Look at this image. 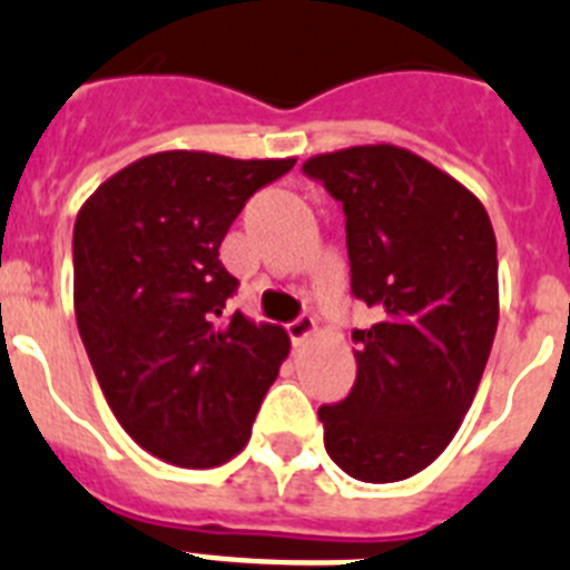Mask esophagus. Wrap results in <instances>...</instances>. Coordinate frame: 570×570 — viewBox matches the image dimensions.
Instances as JSON below:
<instances>
[{"label": "esophagus", "instance_id": "34e87169", "mask_svg": "<svg viewBox=\"0 0 570 570\" xmlns=\"http://www.w3.org/2000/svg\"><path fill=\"white\" fill-rule=\"evenodd\" d=\"M286 333H289L292 346H301L315 333V321L309 318V315H301V318H295L292 324H286Z\"/></svg>", "mask_w": 570, "mask_h": 570}]
</instances>
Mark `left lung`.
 <instances>
[{"label":"left lung","mask_w":570,"mask_h":570,"mask_svg":"<svg viewBox=\"0 0 570 570\" xmlns=\"http://www.w3.org/2000/svg\"><path fill=\"white\" fill-rule=\"evenodd\" d=\"M346 217L350 289L375 309L353 330L358 373L321 404L324 448L358 482H402L450 444L499 324L497 235L482 203L395 146L304 163Z\"/></svg>","instance_id":"left-lung-1"}]
</instances>
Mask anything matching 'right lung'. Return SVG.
I'll list each match as a JSON object with an SVG mask.
<instances>
[{
    "label": "right lung",
    "instance_id": "obj_1",
    "mask_svg": "<svg viewBox=\"0 0 570 570\" xmlns=\"http://www.w3.org/2000/svg\"><path fill=\"white\" fill-rule=\"evenodd\" d=\"M295 160L160 151L106 180L73 224V313L108 407L151 456L215 468L249 442L289 338L226 315L220 244Z\"/></svg>",
    "mask_w": 570,
    "mask_h": 570
}]
</instances>
